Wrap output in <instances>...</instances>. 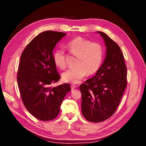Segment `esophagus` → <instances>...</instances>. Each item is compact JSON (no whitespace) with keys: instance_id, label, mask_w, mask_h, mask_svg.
Masks as SVG:
<instances>
[{"instance_id":"34e87169","label":"esophagus","mask_w":146,"mask_h":146,"mask_svg":"<svg viewBox=\"0 0 146 146\" xmlns=\"http://www.w3.org/2000/svg\"><path fill=\"white\" fill-rule=\"evenodd\" d=\"M70 87H71V89L74 90V88H77V86L76 85H74V84H72V85H70Z\"/></svg>"}]
</instances>
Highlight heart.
Returning a JSON list of instances; mask_svg holds the SVG:
<instances>
[{
	"instance_id": "heart-1",
	"label": "heart",
	"mask_w": 146,
	"mask_h": 146,
	"mask_svg": "<svg viewBox=\"0 0 146 146\" xmlns=\"http://www.w3.org/2000/svg\"><path fill=\"white\" fill-rule=\"evenodd\" d=\"M66 47L73 55L77 56L75 61L76 68L66 70L62 74L65 82L78 83L88 73L92 75L98 71L102 63L104 50L100 43L78 36L70 41ZM53 60L57 67L63 69L66 68L65 52L57 49L54 53Z\"/></svg>"
}]
</instances>
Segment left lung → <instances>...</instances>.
<instances>
[{
  "instance_id": "1",
  "label": "left lung",
  "mask_w": 146,
  "mask_h": 146,
  "mask_svg": "<svg viewBox=\"0 0 146 146\" xmlns=\"http://www.w3.org/2000/svg\"><path fill=\"white\" fill-rule=\"evenodd\" d=\"M106 57L95 76L80 86L82 113L86 120L100 122L111 117L120 103L127 85V67L117 44L102 32Z\"/></svg>"
}]
</instances>
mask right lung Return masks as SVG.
Here are the masks:
<instances>
[{"instance_id": "right-lung-1", "label": "right lung", "mask_w": 146, "mask_h": 146, "mask_svg": "<svg viewBox=\"0 0 146 146\" xmlns=\"http://www.w3.org/2000/svg\"><path fill=\"white\" fill-rule=\"evenodd\" d=\"M66 35L43 32L29 43L21 56L17 82L21 99L28 111L41 121H50L58 116L64 97L71 90L69 83L51 86L60 79L53 50Z\"/></svg>"}]
</instances>
